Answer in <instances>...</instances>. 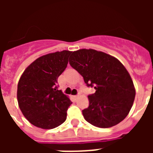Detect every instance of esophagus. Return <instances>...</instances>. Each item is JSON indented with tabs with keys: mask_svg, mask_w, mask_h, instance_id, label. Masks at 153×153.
Here are the masks:
<instances>
[{
	"mask_svg": "<svg viewBox=\"0 0 153 153\" xmlns=\"http://www.w3.org/2000/svg\"><path fill=\"white\" fill-rule=\"evenodd\" d=\"M79 97V94H78V95H76V96H74V99H76H76L78 98V97Z\"/></svg>",
	"mask_w": 153,
	"mask_h": 153,
	"instance_id": "esophagus-1",
	"label": "esophagus"
}]
</instances>
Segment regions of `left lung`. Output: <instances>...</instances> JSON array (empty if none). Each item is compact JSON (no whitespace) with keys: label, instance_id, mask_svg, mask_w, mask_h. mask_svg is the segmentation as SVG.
Returning <instances> with one entry per match:
<instances>
[{"label":"left lung","instance_id":"left-lung-1","mask_svg":"<svg viewBox=\"0 0 153 153\" xmlns=\"http://www.w3.org/2000/svg\"><path fill=\"white\" fill-rule=\"evenodd\" d=\"M70 58V66L96 90L88 96V108L83 110L85 120L100 128L120 123L129 114L136 96L126 67L114 56L93 49L74 51Z\"/></svg>","mask_w":153,"mask_h":153}]
</instances>
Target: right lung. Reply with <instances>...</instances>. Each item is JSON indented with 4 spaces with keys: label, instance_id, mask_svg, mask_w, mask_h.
<instances>
[{
    "label": "right lung",
    "instance_id": "add662e5",
    "mask_svg": "<svg viewBox=\"0 0 153 153\" xmlns=\"http://www.w3.org/2000/svg\"><path fill=\"white\" fill-rule=\"evenodd\" d=\"M71 51L51 53L34 60L25 69L17 84L19 107L24 117L44 129L65 122L72 102L57 90V78L64 71Z\"/></svg>",
    "mask_w": 153,
    "mask_h": 153
}]
</instances>
